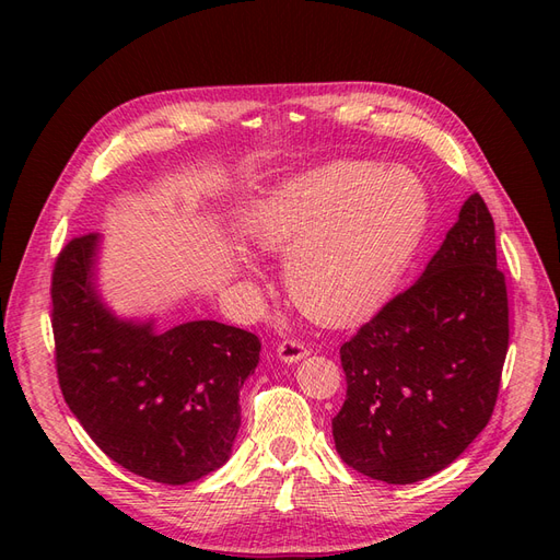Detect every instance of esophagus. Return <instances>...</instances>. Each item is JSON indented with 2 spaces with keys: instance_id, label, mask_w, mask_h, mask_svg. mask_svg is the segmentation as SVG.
Returning a JSON list of instances; mask_svg holds the SVG:
<instances>
[{
  "instance_id": "obj_1",
  "label": "esophagus",
  "mask_w": 560,
  "mask_h": 560,
  "mask_svg": "<svg viewBox=\"0 0 560 560\" xmlns=\"http://www.w3.org/2000/svg\"><path fill=\"white\" fill-rule=\"evenodd\" d=\"M308 346L303 341H296V338H287V341H282L276 350L278 360L284 362V364H294V362H301L303 358H308Z\"/></svg>"
}]
</instances>
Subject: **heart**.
Masks as SVG:
<instances>
[{"label":"heart","instance_id":"1","mask_svg":"<svg viewBox=\"0 0 560 560\" xmlns=\"http://www.w3.org/2000/svg\"><path fill=\"white\" fill-rule=\"evenodd\" d=\"M430 200L409 167L329 161L268 189L247 217L249 241L284 257V290L325 325L378 311L428 226Z\"/></svg>","mask_w":560,"mask_h":560}]
</instances>
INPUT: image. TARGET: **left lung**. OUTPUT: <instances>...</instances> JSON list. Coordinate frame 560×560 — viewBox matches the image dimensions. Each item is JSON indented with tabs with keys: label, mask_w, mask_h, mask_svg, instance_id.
<instances>
[{
	"label": "left lung",
	"mask_w": 560,
	"mask_h": 560,
	"mask_svg": "<svg viewBox=\"0 0 560 560\" xmlns=\"http://www.w3.org/2000/svg\"><path fill=\"white\" fill-rule=\"evenodd\" d=\"M506 348L495 224L471 194L422 276L341 346L338 455L385 483L442 471L493 416Z\"/></svg>",
	"instance_id": "1"
}]
</instances>
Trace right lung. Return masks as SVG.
I'll return each instance as SVG.
<instances>
[{"label":"right lung","instance_id":"right-lung-1","mask_svg":"<svg viewBox=\"0 0 560 560\" xmlns=\"http://www.w3.org/2000/svg\"><path fill=\"white\" fill-rule=\"evenodd\" d=\"M100 243L70 241L54 268L62 397L114 463L159 483L196 481L229 460L259 338L214 319L159 331L154 317H118L95 282Z\"/></svg>","mask_w":560,"mask_h":560}]
</instances>
